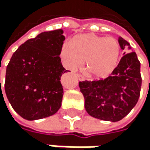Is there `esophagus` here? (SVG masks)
<instances>
[{
  "mask_svg": "<svg viewBox=\"0 0 150 150\" xmlns=\"http://www.w3.org/2000/svg\"><path fill=\"white\" fill-rule=\"evenodd\" d=\"M77 77H78L79 81H84L85 80V77L83 76H82V74H77Z\"/></svg>",
  "mask_w": 150,
  "mask_h": 150,
  "instance_id": "1",
  "label": "esophagus"
}]
</instances>
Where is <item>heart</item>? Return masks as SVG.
<instances>
[{"mask_svg": "<svg viewBox=\"0 0 150 150\" xmlns=\"http://www.w3.org/2000/svg\"><path fill=\"white\" fill-rule=\"evenodd\" d=\"M60 57L67 68L79 69L85 61V69L95 78H105L115 70L120 59V46L114 38L94 34L74 37L60 49Z\"/></svg>", "mask_w": 150, "mask_h": 150, "instance_id": "b5f03b06", "label": "heart"}]
</instances>
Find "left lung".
I'll list each match as a JSON object with an SVG mask.
<instances>
[{"label": "left lung", "instance_id": "left-lung-1", "mask_svg": "<svg viewBox=\"0 0 150 150\" xmlns=\"http://www.w3.org/2000/svg\"><path fill=\"white\" fill-rule=\"evenodd\" d=\"M118 41L125 52L111 76L101 80L79 82L87 113L112 122L123 119L137 104L142 82L136 53L129 52L131 47L122 37Z\"/></svg>", "mask_w": 150, "mask_h": 150}]
</instances>
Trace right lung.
Returning a JSON list of instances; mask_svg holds the SVG:
<instances>
[{
	"label": "right lung",
	"mask_w": 150,
	"mask_h": 150,
	"mask_svg": "<svg viewBox=\"0 0 150 150\" xmlns=\"http://www.w3.org/2000/svg\"><path fill=\"white\" fill-rule=\"evenodd\" d=\"M63 33L62 30L45 31L27 40L7 66L5 93L14 111L25 120L49 117L61 107L64 91L60 79L67 72L59 57Z\"/></svg>",
	"instance_id": "add662e5"
}]
</instances>
